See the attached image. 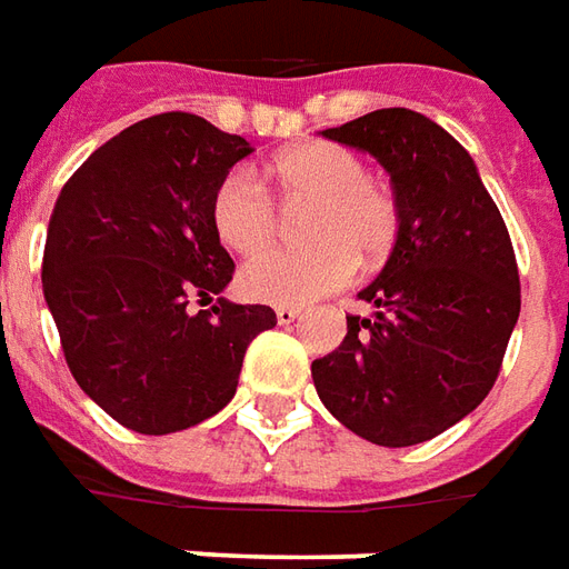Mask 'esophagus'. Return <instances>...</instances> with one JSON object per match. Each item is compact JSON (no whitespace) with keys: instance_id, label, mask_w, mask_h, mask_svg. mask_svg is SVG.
Instances as JSON below:
<instances>
[{"instance_id":"34e87169","label":"esophagus","mask_w":569,"mask_h":569,"mask_svg":"<svg viewBox=\"0 0 569 569\" xmlns=\"http://www.w3.org/2000/svg\"><path fill=\"white\" fill-rule=\"evenodd\" d=\"M300 316H303V309H300V306H278L276 309L278 325H291V321H297Z\"/></svg>"}]
</instances>
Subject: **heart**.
<instances>
[{"mask_svg":"<svg viewBox=\"0 0 569 569\" xmlns=\"http://www.w3.org/2000/svg\"><path fill=\"white\" fill-rule=\"evenodd\" d=\"M269 180L284 201L312 199L303 248H269L241 269V291L263 303H306L342 288L361 263L389 253L398 232V204L368 177L352 149L306 140L278 152ZM211 227L223 248L253 253L272 241L278 208L269 189L244 168L223 174L211 196Z\"/></svg>","mask_w":569,"mask_h":569,"instance_id":"heart-1","label":"heart"}]
</instances>
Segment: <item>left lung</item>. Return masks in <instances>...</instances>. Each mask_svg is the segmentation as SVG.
I'll return each instance as SVG.
<instances>
[{
    "label": "left lung",
    "instance_id": "obj_1",
    "mask_svg": "<svg viewBox=\"0 0 569 569\" xmlns=\"http://www.w3.org/2000/svg\"><path fill=\"white\" fill-rule=\"evenodd\" d=\"M389 171L398 239L346 316V340L312 361L318 398L361 438L410 447L481 405L521 312L509 229L471 156L441 124L392 107L321 131Z\"/></svg>",
    "mask_w": 569,
    "mask_h": 569
}]
</instances>
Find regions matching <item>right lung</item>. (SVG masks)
Masks as SVG:
<instances>
[{
  "instance_id": "obj_1",
  "label": "right lung",
  "mask_w": 569,
  "mask_h": 569,
  "mask_svg": "<svg viewBox=\"0 0 569 569\" xmlns=\"http://www.w3.org/2000/svg\"><path fill=\"white\" fill-rule=\"evenodd\" d=\"M251 152L192 112L124 128L63 183L48 223L42 291L82 392L140 435L183 432L229 405L269 306L223 297L236 263L211 196Z\"/></svg>"
}]
</instances>
